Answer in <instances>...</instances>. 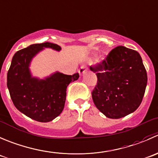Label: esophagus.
Returning a JSON list of instances; mask_svg holds the SVG:
<instances>
[{
  "label": "esophagus",
  "instance_id": "obj_1",
  "mask_svg": "<svg viewBox=\"0 0 158 158\" xmlns=\"http://www.w3.org/2000/svg\"><path fill=\"white\" fill-rule=\"evenodd\" d=\"M87 71V68H86L85 66H81L79 69V74L80 75H84Z\"/></svg>",
  "mask_w": 158,
  "mask_h": 158
}]
</instances>
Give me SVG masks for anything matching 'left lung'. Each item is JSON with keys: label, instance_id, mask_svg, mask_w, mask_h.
<instances>
[{"label": "left lung", "instance_id": "8db88e82", "mask_svg": "<svg viewBox=\"0 0 158 158\" xmlns=\"http://www.w3.org/2000/svg\"><path fill=\"white\" fill-rule=\"evenodd\" d=\"M90 69L98 77V84L92 91L93 101L107 118H124L138 108L148 75L137 51L118 46L105 60Z\"/></svg>", "mask_w": 158, "mask_h": 158}]
</instances>
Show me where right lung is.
<instances>
[{"label":"right lung","mask_w":158,"mask_h":158,"mask_svg":"<svg viewBox=\"0 0 158 158\" xmlns=\"http://www.w3.org/2000/svg\"><path fill=\"white\" fill-rule=\"evenodd\" d=\"M44 48L60 51L55 44H35L17 51L7 72V86L14 104L27 117L49 122L60 114L66 101L67 87L77 81L78 73L67 75L56 71L44 79L33 77L30 70L32 59Z\"/></svg>","instance_id":"1"}]
</instances>
